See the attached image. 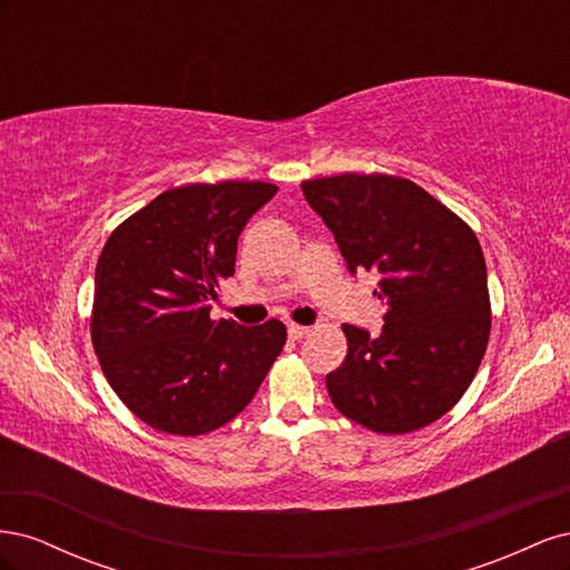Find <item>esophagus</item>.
Returning <instances> with one entry per match:
<instances>
[{
  "instance_id": "obj_1",
  "label": "esophagus",
  "mask_w": 570,
  "mask_h": 570,
  "mask_svg": "<svg viewBox=\"0 0 570 570\" xmlns=\"http://www.w3.org/2000/svg\"><path fill=\"white\" fill-rule=\"evenodd\" d=\"M308 333H312V327H306V325L292 323V325L287 327V335H289V340H304Z\"/></svg>"
}]
</instances>
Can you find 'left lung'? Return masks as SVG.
I'll use <instances>...</instances> for the list:
<instances>
[{
  "label": "left lung",
  "instance_id": "left-lung-1",
  "mask_svg": "<svg viewBox=\"0 0 570 570\" xmlns=\"http://www.w3.org/2000/svg\"><path fill=\"white\" fill-rule=\"evenodd\" d=\"M302 193L333 230L350 271H377L385 306L377 337L342 325L347 356L327 373L335 409L381 435L442 419L469 390L488 350V268L469 223L400 176L342 174Z\"/></svg>",
  "mask_w": 570,
  "mask_h": 570
}]
</instances>
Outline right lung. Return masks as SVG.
Here are the masks:
<instances>
[{
  "instance_id": "obj_1",
  "label": "right lung",
  "mask_w": 570,
  "mask_h": 570,
  "mask_svg": "<svg viewBox=\"0 0 570 570\" xmlns=\"http://www.w3.org/2000/svg\"><path fill=\"white\" fill-rule=\"evenodd\" d=\"M278 193L262 180L170 187L109 235L95 273L92 347L111 390L159 433L197 438L243 411L287 331L209 316L237 237Z\"/></svg>"
}]
</instances>
